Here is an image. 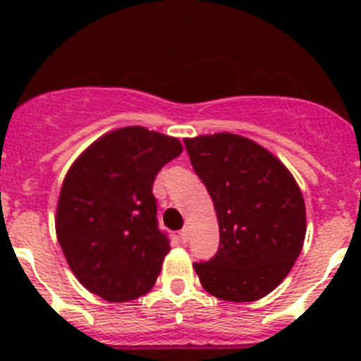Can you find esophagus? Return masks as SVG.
<instances>
[{
  "instance_id": "obj_1",
  "label": "esophagus",
  "mask_w": 361,
  "mask_h": 361,
  "mask_svg": "<svg viewBox=\"0 0 361 361\" xmlns=\"http://www.w3.org/2000/svg\"><path fill=\"white\" fill-rule=\"evenodd\" d=\"M178 237H180V240L186 244V242L190 240V228H188V226H184V228L180 229V233H178Z\"/></svg>"
}]
</instances>
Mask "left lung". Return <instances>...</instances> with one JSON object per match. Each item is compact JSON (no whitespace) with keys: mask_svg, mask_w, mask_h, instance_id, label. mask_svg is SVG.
Returning <instances> with one entry per match:
<instances>
[{"mask_svg":"<svg viewBox=\"0 0 361 361\" xmlns=\"http://www.w3.org/2000/svg\"><path fill=\"white\" fill-rule=\"evenodd\" d=\"M219 219L215 257L195 262L202 288L229 302H253L282 282L305 238V204L288 168L233 133L184 141Z\"/></svg>","mask_w":361,"mask_h":361,"instance_id":"8db88e82","label":"left lung"}]
</instances>
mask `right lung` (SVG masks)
Listing matches in <instances>:
<instances>
[{"instance_id":"1","label":"right lung","mask_w":361,"mask_h":361,"mask_svg":"<svg viewBox=\"0 0 361 361\" xmlns=\"http://www.w3.org/2000/svg\"><path fill=\"white\" fill-rule=\"evenodd\" d=\"M180 153L173 137L128 126L101 137L73 162L57 202L56 231L88 291L126 302L153 288L170 251L153 180Z\"/></svg>"}]
</instances>
